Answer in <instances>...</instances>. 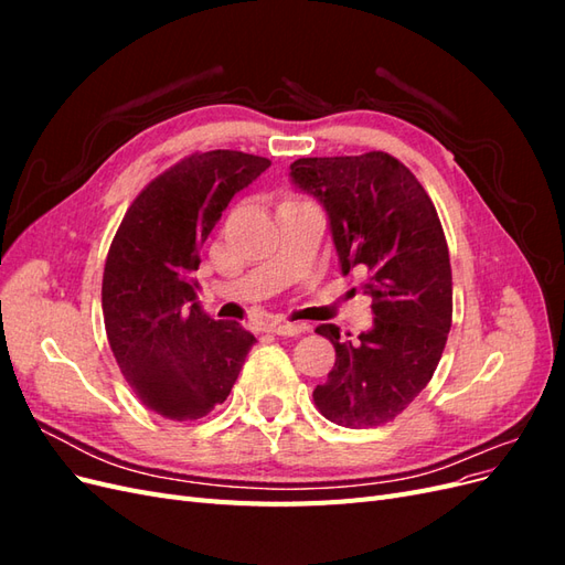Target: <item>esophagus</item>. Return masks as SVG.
<instances>
[{
  "label": "esophagus",
  "mask_w": 565,
  "mask_h": 565,
  "mask_svg": "<svg viewBox=\"0 0 565 565\" xmlns=\"http://www.w3.org/2000/svg\"><path fill=\"white\" fill-rule=\"evenodd\" d=\"M268 332H276L280 337H299L303 332H309V324L306 322H289V320H276L270 322Z\"/></svg>",
  "instance_id": "34e87169"
}]
</instances>
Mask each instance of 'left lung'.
I'll use <instances>...</instances> for the list:
<instances>
[{
    "label": "left lung",
    "instance_id": "left-lung-1",
    "mask_svg": "<svg viewBox=\"0 0 565 565\" xmlns=\"http://www.w3.org/2000/svg\"><path fill=\"white\" fill-rule=\"evenodd\" d=\"M292 179L330 214L341 270H365L374 328L358 341L320 324L337 361L313 403L347 429L396 419L431 382L452 324V270L446 233L424 185L384 150L299 158ZM351 337V334H347Z\"/></svg>",
    "mask_w": 565,
    "mask_h": 565
}]
</instances>
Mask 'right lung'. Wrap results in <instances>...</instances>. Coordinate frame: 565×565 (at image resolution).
<instances>
[{
  "label": "right lung",
  "mask_w": 565,
  "mask_h": 565,
  "mask_svg": "<svg viewBox=\"0 0 565 565\" xmlns=\"http://www.w3.org/2000/svg\"><path fill=\"white\" fill-rule=\"evenodd\" d=\"M270 167L241 150L191 152L134 198L104 268L108 344L152 413L188 422L224 403L254 334L195 301L200 247L231 198Z\"/></svg>",
  "instance_id": "obj_1"
}]
</instances>
